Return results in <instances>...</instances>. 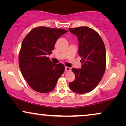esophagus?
I'll return each instance as SVG.
<instances>
[{
	"instance_id": "1",
	"label": "esophagus",
	"mask_w": 126,
	"mask_h": 126,
	"mask_svg": "<svg viewBox=\"0 0 126 126\" xmlns=\"http://www.w3.org/2000/svg\"><path fill=\"white\" fill-rule=\"evenodd\" d=\"M65 71H66V72L71 71V68L66 66V67H65Z\"/></svg>"
}]
</instances>
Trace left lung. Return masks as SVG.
<instances>
[{
    "mask_svg": "<svg viewBox=\"0 0 126 126\" xmlns=\"http://www.w3.org/2000/svg\"><path fill=\"white\" fill-rule=\"evenodd\" d=\"M77 36L78 54L82 57L81 69L72 68L75 79L69 83L70 89L78 94L91 92L97 86L104 74L106 67L105 47L100 35L87 27L69 28Z\"/></svg>",
    "mask_w": 126,
    "mask_h": 126,
    "instance_id": "left-lung-1",
    "label": "left lung"
}]
</instances>
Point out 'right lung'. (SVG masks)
<instances>
[{
	"mask_svg": "<svg viewBox=\"0 0 126 126\" xmlns=\"http://www.w3.org/2000/svg\"><path fill=\"white\" fill-rule=\"evenodd\" d=\"M67 32L64 29L39 27L33 28L22 41L19 54L20 70L37 92L53 91L64 72V65L55 64L47 56L51 54L57 39Z\"/></svg>",
	"mask_w": 126,
	"mask_h": 126,
	"instance_id": "1",
	"label": "right lung"
}]
</instances>
